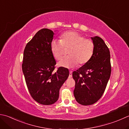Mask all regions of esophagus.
Returning a JSON list of instances; mask_svg holds the SVG:
<instances>
[{
  "label": "esophagus",
  "instance_id": "obj_1",
  "mask_svg": "<svg viewBox=\"0 0 129 129\" xmlns=\"http://www.w3.org/2000/svg\"><path fill=\"white\" fill-rule=\"evenodd\" d=\"M72 71H70L69 72V78H72Z\"/></svg>",
  "mask_w": 129,
  "mask_h": 129
}]
</instances>
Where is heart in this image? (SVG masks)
Returning a JSON list of instances; mask_svg holds the SVG:
<instances>
[{
  "label": "heart",
  "instance_id": "1",
  "mask_svg": "<svg viewBox=\"0 0 129 129\" xmlns=\"http://www.w3.org/2000/svg\"><path fill=\"white\" fill-rule=\"evenodd\" d=\"M65 49H69V56L65 57L58 62L57 65L65 68H72L78 62L80 65L89 61L94 52V45L90 39H85V37L76 31H68L61 36L60 40H53L50 44V48L53 56L59 60L63 55Z\"/></svg>",
  "mask_w": 129,
  "mask_h": 129
}]
</instances>
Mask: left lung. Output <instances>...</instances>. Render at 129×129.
<instances>
[{"label": "left lung", "mask_w": 129, "mask_h": 129, "mask_svg": "<svg viewBox=\"0 0 129 129\" xmlns=\"http://www.w3.org/2000/svg\"><path fill=\"white\" fill-rule=\"evenodd\" d=\"M94 52L89 61L73 73L75 82L74 95L79 104L91 105L102 97L111 72L110 52L104 41L98 36L91 37Z\"/></svg>", "instance_id": "8db88e82"}]
</instances>
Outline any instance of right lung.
Masks as SVG:
<instances>
[{
	"label": "right lung",
	"instance_id": "obj_1",
	"mask_svg": "<svg viewBox=\"0 0 129 129\" xmlns=\"http://www.w3.org/2000/svg\"><path fill=\"white\" fill-rule=\"evenodd\" d=\"M54 33L47 28L38 31L24 50L22 71L30 94L40 104L56 102L60 88L69 75V70L60 67L54 72L56 61L50 44Z\"/></svg>",
	"mask_w": 129,
	"mask_h": 129
}]
</instances>
